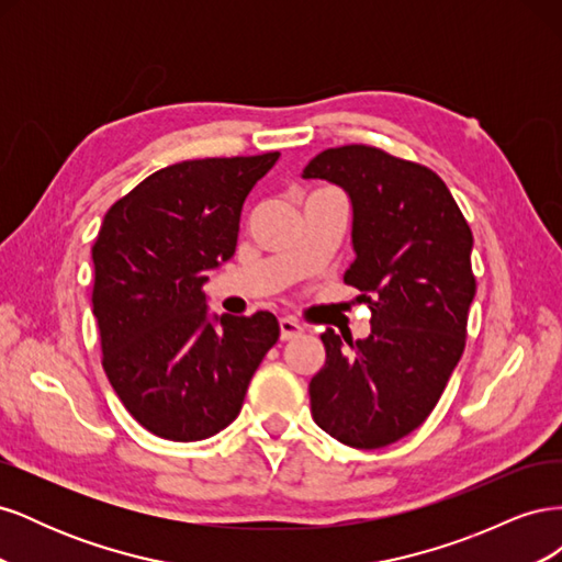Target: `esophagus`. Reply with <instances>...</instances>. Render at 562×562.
<instances>
[{
    "mask_svg": "<svg viewBox=\"0 0 562 562\" xmlns=\"http://www.w3.org/2000/svg\"><path fill=\"white\" fill-rule=\"evenodd\" d=\"M279 330H281V339H293L302 333V326L293 316H283L279 318Z\"/></svg>",
    "mask_w": 562,
    "mask_h": 562,
    "instance_id": "1",
    "label": "esophagus"
}]
</instances>
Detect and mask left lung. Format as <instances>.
Here are the masks:
<instances>
[{
    "mask_svg": "<svg viewBox=\"0 0 562 562\" xmlns=\"http://www.w3.org/2000/svg\"><path fill=\"white\" fill-rule=\"evenodd\" d=\"M302 178L345 187L356 260L345 283L372 312L366 339L321 335L312 417L339 443L375 450L431 415L462 359L475 295L473 234L431 168L372 145L323 149Z\"/></svg>",
    "mask_w": 562,
    "mask_h": 562,
    "instance_id": "8db88e82",
    "label": "left lung"
}]
</instances>
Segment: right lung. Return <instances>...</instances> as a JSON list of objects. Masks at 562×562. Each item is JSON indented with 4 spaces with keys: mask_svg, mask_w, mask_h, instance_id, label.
I'll return each instance as SVG.
<instances>
[{
    "mask_svg": "<svg viewBox=\"0 0 562 562\" xmlns=\"http://www.w3.org/2000/svg\"><path fill=\"white\" fill-rule=\"evenodd\" d=\"M279 151L166 166L114 201L93 241V314L105 375L133 419L176 443L239 415L265 353L271 312L209 321V269L239 239L248 192Z\"/></svg>",
    "mask_w": 562,
    "mask_h": 562,
    "instance_id": "obj_1",
    "label": "right lung"
}]
</instances>
